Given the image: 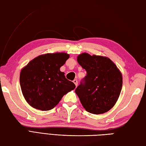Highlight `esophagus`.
<instances>
[{"instance_id": "1", "label": "esophagus", "mask_w": 146, "mask_h": 146, "mask_svg": "<svg viewBox=\"0 0 146 146\" xmlns=\"http://www.w3.org/2000/svg\"><path fill=\"white\" fill-rule=\"evenodd\" d=\"M73 82L74 83H75V85H76V86H77V85H78V80H73Z\"/></svg>"}]
</instances>
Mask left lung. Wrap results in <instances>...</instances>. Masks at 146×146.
I'll return each instance as SVG.
<instances>
[{"instance_id": "1", "label": "left lung", "mask_w": 146, "mask_h": 146, "mask_svg": "<svg viewBox=\"0 0 146 146\" xmlns=\"http://www.w3.org/2000/svg\"><path fill=\"white\" fill-rule=\"evenodd\" d=\"M77 61L86 75L75 90L83 107L88 112L102 114L115 104L122 86V76L108 58L82 53Z\"/></svg>"}]
</instances>
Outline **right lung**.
<instances>
[{
	"label": "right lung",
	"mask_w": 146,
	"mask_h": 146,
	"mask_svg": "<svg viewBox=\"0 0 146 146\" xmlns=\"http://www.w3.org/2000/svg\"><path fill=\"white\" fill-rule=\"evenodd\" d=\"M69 58L64 52L40 55L22 69L20 85L24 98L31 106L42 111L58 105L62 97L76 87L60 71Z\"/></svg>",
	"instance_id": "right-lung-1"
}]
</instances>
